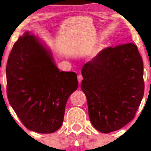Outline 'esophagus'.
<instances>
[{"instance_id": "1", "label": "esophagus", "mask_w": 151, "mask_h": 151, "mask_svg": "<svg viewBox=\"0 0 151 151\" xmlns=\"http://www.w3.org/2000/svg\"><path fill=\"white\" fill-rule=\"evenodd\" d=\"M82 80H83V77H82V75H78V82H79L80 84L81 83Z\"/></svg>"}]
</instances>
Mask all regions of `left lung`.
I'll return each instance as SVG.
<instances>
[{
	"instance_id": "left-lung-1",
	"label": "left lung",
	"mask_w": 151,
	"mask_h": 151,
	"mask_svg": "<svg viewBox=\"0 0 151 151\" xmlns=\"http://www.w3.org/2000/svg\"><path fill=\"white\" fill-rule=\"evenodd\" d=\"M91 122L109 133L135 117L144 92L143 61L133 43L100 51L82 69Z\"/></svg>"
}]
</instances>
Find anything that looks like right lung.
Masks as SVG:
<instances>
[{"label":"right lung","instance_id":"right-lung-1","mask_svg":"<svg viewBox=\"0 0 151 151\" xmlns=\"http://www.w3.org/2000/svg\"><path fill=\"white\" fill-rule=\"evenodd\" d=\"M6 76L8 100L24 127L40 133L59 129L68 98L78 88L76 73L60 71L50 51L27 32L14 45Z\"/></svg>","mask_w":151,"mask_h":151}]
</instances>
